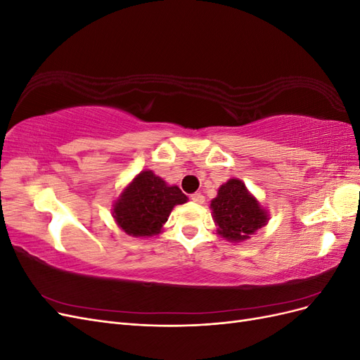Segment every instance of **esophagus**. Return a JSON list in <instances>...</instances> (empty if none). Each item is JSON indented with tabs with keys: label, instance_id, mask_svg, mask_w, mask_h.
Instances as JSON below:
<instances>
[{
	"label": "esophagus",
	"instance_id": "34e87169",
	"mask_svg": "<svg viewBox=\"0 0 360 360\" xmlns=\"http://www.w3.org/2000/svg\"><path fill=\"white\" fill-rule=\"evenodd\" d=\"M191 200L193 201V202H197V204H202L204 202V195L202 193H200V192H195V193H192L191 195Z\"/></svg>",
	"mask_w": 360,
	"mask_h": 360
}]
</instances>
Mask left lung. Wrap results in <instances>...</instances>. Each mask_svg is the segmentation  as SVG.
<instances>
[{"mask_svg": "<svg viewBox=\"0 0 360 360\" xmlns=\"http://www.w3.org/2000/svg\"><path fill=\"white\" fill-rule=\"evenodd\" d=\"M219 233L226 240H248L258 228L266 225L267 214L240 181L231 179L217 191L210 204Z\"/></svg>", "mask_w": 360, "mask_h": 360, "instance_id": "8db88e82", "label": "left lung"}]
</instances>
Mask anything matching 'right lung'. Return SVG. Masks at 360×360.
Masks as SVG:
<instances>
[{
    "mask_svg": "<svg viewBox=\"0 0 360 360\" xmlns=\"http://www.w3.org/2000/svg\"><path fill=\"white\" fill-rule=\"evenodd\" d=\"M188 201L177 186H168L151 171L134 179L114 205V217L124 233L135 237L159 234L174 205Z\"/></svg>",
    "mask_w": 360,
    "mask_h": 360,
    "instance_id": "obj_1",
    "label": "right lung"
}]
</instances>
